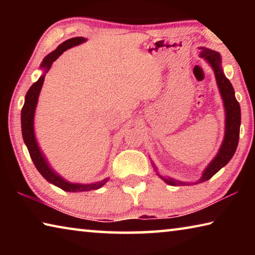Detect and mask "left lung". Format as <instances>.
I'll return each instance as SVG.
<instances>
[{"label": "left lung", "instance_id": "left-lung-1", "mask_svg": "<svg viewBox=\"0 0 255 255\" xmlns=\"http://www.w3.org/2000/svg\"><path fill=\"white\" fill-rule=\"evenodd\" d=\"M199 49L200 57L204 58L206 62L209 64L215 73L216 82H217L219 93H221L222 100L224 103V109H225V133H224V139L218 153L216 154V156L211 159V162L206 166V169L202 172V174L200 176V179L195 181V182H184V181L176 180L171 178V176L161 175L157 172V167L155 166V164L152 162L154 170L159 178H161L165 183L169 185H174V187H176V185L197 184L209 180L211 176L215 175L222 167L225 166L226 164L231 161L233 155L235 154L237 144H239L241 127V108L240 103L237 102L235 98L234 88H233L230 80H228L225 74H224L221 55H219L218 51L211 50L209 48H206V47H200Z\"/></svg>", "mask_w": 255, "mask_h": 255}]
</instances>
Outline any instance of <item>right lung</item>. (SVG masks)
<instances>
[{
  "label": "right lung",
  "instance_id": "add662e5",
  "mask_svg": "<svg viewBox=\"0 0 255 255\" xmlns=\"http://www.w3.org/2000/svg\"><path fill=\"white\" fill-rule=\"evenodd\" d=\"M86 40L88 39L84 37L71 38V39L62 42L57 48L54 51H51L50 54L47 55L46 57L42 59L40 68L44 73H42L37 82H34V83L30 86L27 94H25L24 105L22 107V110H21V130H22L23 141L29 150L30 157H31L34 166L37 167L39 173L44 176L49 183L54 184L56 187H58L67 192H83L91 191V190H98L103 187V185L109 181V178H106L101 181H97V182L93 183L84 184L70 182V181L64 179L62 175H59L57 172L50 166L48 159L46 158L45 154L42 153V150L39 147V144H38L37 141L36 133H34V112H36L38 98H39L42 84H44L46 73L49 71V68L53 65V63L64 53V51H66L67 49H70L74 46L83 44Z\"/></svg>",
  "mask_w": 255,
  "mask_h": 255
}]
</instances>
